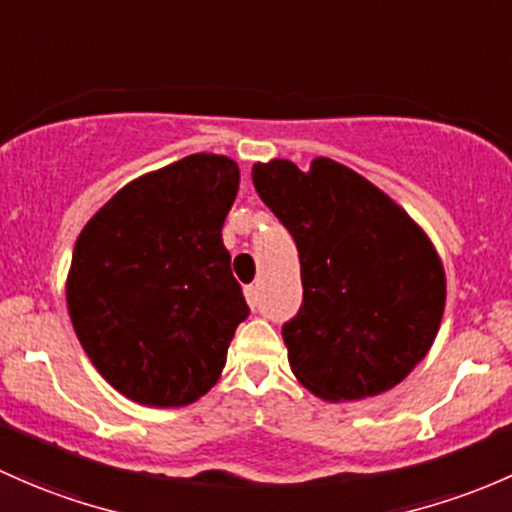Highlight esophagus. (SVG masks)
Listing matches in <instances>:
<instances>
[{
    "instance_id": "34e87169",
    "label": "esophagus",
    "mask_w": 512,
    "mask_h": 512,
    "mask_svg": "<svg viewBox=\"0 0 512 512\" xmlns=\"http://www.w3.org/2000/svg\"><path fill=\"white\" fill-rule=\"evenodd\" d=\"M244 293H246V300H249L251 308H256V303H258V291H256V286H246Z\"/></svg>"
}]
</instances>
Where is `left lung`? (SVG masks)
Listing matches in <instances>:
<instances>
[{
	"label": "left lung",
	"mask_w": 512,
	"mask_h": 512,
	"mask_svg": "<svg viewBox=\"0 0 512 512\" xmlns=\"http://www.w3.org/2000/svg\"><path fill=\"white\" fill-rule=\"evenodd\" d=\"M258 197L291 231L303 305L283 323L298 382L328 402L392 389L439 333L446 276L429 236L372 182L318 157L251 170Z\"/></svg>",
	"instance_id": "8db88e82"
}]
</instances>
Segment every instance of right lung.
I'll list each match as a JSON object with an SVG mask.
<instances>
[{
  "instance_id": "right-lung-1",
  "label": "right lung",
  "mask_w": 512,
  "mask_h": 512,
  "mask_svg": "<svg viewBox=\"0 0 512 512\" xmlns=\"http://www.w3.org/2000/svg\"><path fill=\"white\" fill-rule=\"evenodd\" d=\"M239 167L197 152L120 189L83 226L68 271L73 330L133 402L184 407L217 384L249 305L221 226Z\"/></svg>"
}]
</instances>
